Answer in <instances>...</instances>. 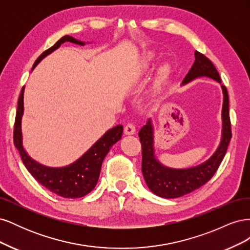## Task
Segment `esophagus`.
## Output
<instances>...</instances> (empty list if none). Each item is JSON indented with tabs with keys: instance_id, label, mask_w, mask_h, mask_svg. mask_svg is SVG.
<instances>
[{
	"instance_id": "34e87169",
	"label": "esophagus",
	"mask_w": 250,
	"mask_h": 250,
	"mask_svg": "<svg viewBox=\"0 0 250 250\" xmlns=\"http://www.w3.org/2000/svg\"><path fill=\"white\" fill-rule=\"evenodd\" d=\"M124 132L125 134L127 135H131V134H134L135 132V126L132 124V123H128L125 128H124Z\"/></svg>"
}]
</instances>
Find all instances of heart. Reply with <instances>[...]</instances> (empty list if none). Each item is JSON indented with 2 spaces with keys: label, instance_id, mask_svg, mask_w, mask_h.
Segmentation results:
<instances>
[{
  "label": "heart",
  "instance_id": "heart-1",
  "mask_svg": "<svg viewBox=\"0 0 250 250\" xmlns=\"http://www.w3.org/2000/svg\"><path fill=\"white\" fill-rule=\"evenodd\" d=\"M152 58H153V55H151V54L146 57L145 62H143V67H144V69H147V67L150 65V62H151V60H152ZM170 70H171L170 69V65H168V64L162 66L161 70H160L161 76H166V75L170 73Z\"/></svg>",
  "mask_w": 250,
  "mask_h": 250
}]
</instances>
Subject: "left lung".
Instances as JSON below:
<instances>
[{
	"instance_id": "8db88e82",
	"label": "left lung",
	"mask_w": 250,
	"mask_h": 250,
	"mask_svg": "<svg viewBox=\"0 0 250 250\" xmlns=\"http://www.w3.org/2000/svg\"><path fill=\"white\" fill-rule=\"evenodd\" d=\"M200 77H208L221 83L220 76L213 62L198 51H195V62L181 85ZM221 88L223 93L221 142L213 155L198 166L187 169L166 167L155 156L154 128L151 119L141 128L139 137L142 144V172L150 191L155 195L167 199L181 197L207 184L218 170L231 139L229 94L224 85H221Z\"/></svg>"
}]
</instances>
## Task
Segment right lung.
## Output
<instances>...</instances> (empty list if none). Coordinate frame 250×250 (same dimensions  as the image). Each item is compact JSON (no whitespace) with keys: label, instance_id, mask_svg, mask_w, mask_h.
<instances>
[{"label":"right lung","instance_id":"1","mask_svg":"<svg viewBox=\"0 0 250 250\" xmlns=\"http://www.w3.org/2000/svg\"><path fill=\"white\" fill-rule=\"evenodd\" d=\"M65 42L81 44V46L85 44L84 42L78 41L70 35H65L62 37L54 46L44 51L35 60L32 71L41 62V60L51 54L53 51L58 49ZM24 90L25 87H22L19 98L16 124H14L13 131L14 146L19 150L22 163H24L30 174L51 192L64 198L83 197L96 187L98 179H99L103 160L113 144H116L122 138L123 126L117 125L107 130L84 154L73 164L58 168L47 167V166L37 163L32 157H30L24 146H22L21 118L24 115Z\"/></svg>","mask_w":250,"mask_h":250}]
</instances>
